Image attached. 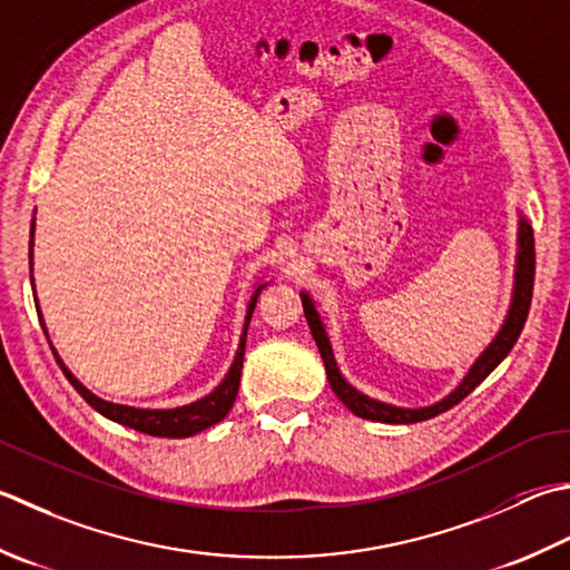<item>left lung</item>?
<instances>
[{
	"mask_svg": "<svg viewBox=\"0 0 570 570\" xmlns=\"http://www.w3.org/2000/svg\"><path fill=\"white\" fill-rule=\"evenodd\" d=\"M533 274H537V249H533V229L529 227V222L521 217L519 222V256H517V282H514V298H511V308L509 316L504 321V326L497 333V338L489 343V348L479 355L476 363L470 367L464 381L460 387L450 393L440 403H434L430 407H417V410H407V407H395L387 403H377V400L367 397L358 393L345 377L341 375L336 358H333L331 343L326 336V328L316 314L314 304H311L308 294H301V301H304V314L308 321V328L314 333V341L318 345V353L323 358V365H326V375L328 383L333 387V393L338 395L341 403L348 407L353 415H358L363 420H373V422H390V425H410V422H422L430 420L440 412L454 407L456 403L472 393V390L484 381V377L494 371V367L507 358L509 351L514 348V343L519 341L523 323H527L529 316V306H531V296H533Z\"/></svg>",
	"mask_w": 570,
	"mask_h": 570,
	"instance_id": "obj_1",
	"label": "left lung"
}]
</instances>
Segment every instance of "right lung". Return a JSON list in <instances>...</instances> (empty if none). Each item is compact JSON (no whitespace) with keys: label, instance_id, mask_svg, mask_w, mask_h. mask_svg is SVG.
<instances>
[{"label":"right lung","instance_id":"1","mask_svg":"<svg viewBox=\"0 0 570 570\" xmlns=\"http://www.w3.org/2000/svg\"><path fill=\"white\" fill-rule=\"evenodd\" d=\"M29 269H31V247H33V222H31V232H29ZM266 284H262L259 288H256L254 296H252V304L247 308V321H244V333L239 338V348H237V355H234V363L229 367V373L225 381H222L212 393L203 400H197V403H189V405H183V407H173V410H140V407H128V405H116V403H106V400L96 397L91 390L83 387L81 383L76 381V377L71 375L69 367H66L61 363L59 355H56L53 351V358L56 363L61 365L63 375L69 377V383L76 387V393L81 395L88 405H91L96 412H100V415L114 420V422H120V425L126 428H132L138 432H145V434H153V438H189V434H197L203 432L212 425H217L219 420H225L227 412L232 410L234 405V397H237V390H239V377H242V363H244V345H247V328H249V318H252V311L256 306V296L262 294V288ZM37 298V296H33ZM37 314H39V321H41V311L37 306ZM41 328L43 333H47V326H43L41 321ZM51 345V343H49Z\"/></svg>","mask_w":570,"mask_h":570}]
</instances>
